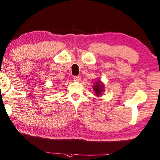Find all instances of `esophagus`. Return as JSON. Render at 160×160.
<instances>
[{"instance_id":"esophagus-1","label":"esophagus","mask_w":160,"mask_h":160,"mask_svg":"<svg viewBox=\"0 0 160 160\" xmlns=\"http://www.w3.org/2000/svg\"><path fill=\"white\" fill-rule=\"evenodd\" d=\"M73 80H74L75 82H79L81 80V78L80 76H75V77H73Z\"/></svg>"}]
</instances>
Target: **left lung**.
I'll use <instances>...</instances> for the list:
<instances>
[{
	"label": "left lung",
	"mask_w": 160,
	"mask_h": 160,
	"mask_svg": "<svg viewBox=\"0 0 160 160\" xmlns=\"http://www.w3.org/2000/svg\"><path fill=\"white\" fill-rule=\"evenodd\" d=\"M104 85L100 80H98L95 82V85H93V90L95 91V95L97 96L101 95L102 92H104Z\"/></svg>",
	"instance_id": "left-lung-1"
}]
</instances>
